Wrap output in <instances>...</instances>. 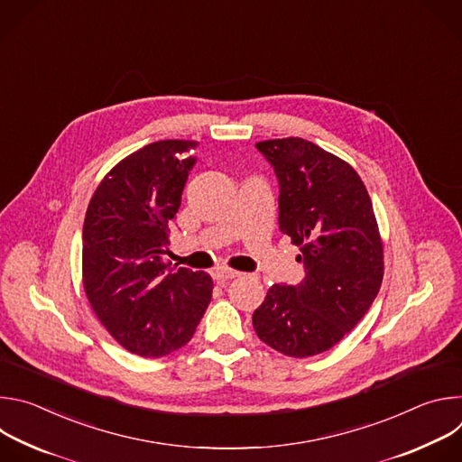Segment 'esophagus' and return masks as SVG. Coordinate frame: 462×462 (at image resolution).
<instances>
[{
	"label": "esophagus",
	"mask_w": 462,
	"mask_h": 462,
	"mask_svg": "<svg viewBox=\"0 0 462 462\" xmlns=\"http://www.w3.org/2000/svg\"><path fill=\"white\" fill-rule=\"evenodd\" d=\"M241 273L237 271H232V269H216L214 271V278L223 283V282H228V280H234V278H239Z\"/></svg>",
	"instance_id": "esophagus-1"
}]
</instances>
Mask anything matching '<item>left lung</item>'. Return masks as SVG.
Listing matches in <instances>:
<instances>
[{"mask_svg": "<svg viewBox=\"0 0 462 462\" xmlns=\"http://www.w3.org/2000/svg\"><path fill=\"white\" fill-rule=\"evenodd\" d=\"M255 148L280 180V230L300 246L305 280L273 285L252 323L273 349L307 358L337 346L364 318L383 278V245L371 197L344 159L300 139Z\"/></svg>", "mask_w": 462, "mask_h": 462, "instance_id": "8db88e82", "label": "left lung"}]
</instances>
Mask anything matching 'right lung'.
<instances>
[{
    "instance_id": "obj_1",
    "label": "right lung",
    "mask_w": 462,
    "mask_h": 462,
    "mask_svg": "<svg viewBox=\"0 0 462 462\" xmlns=\"http://www.w3.org/2000/svg\"><path fill=\"white\" fill-rule=\"evenodd\" d=\"M197 146L157 141L127 155L100 180L86 212V296L106 331L139 356L186 346L212 300L210 274L173 269L164 259Z\"/></svg>"
}]
</instances>
